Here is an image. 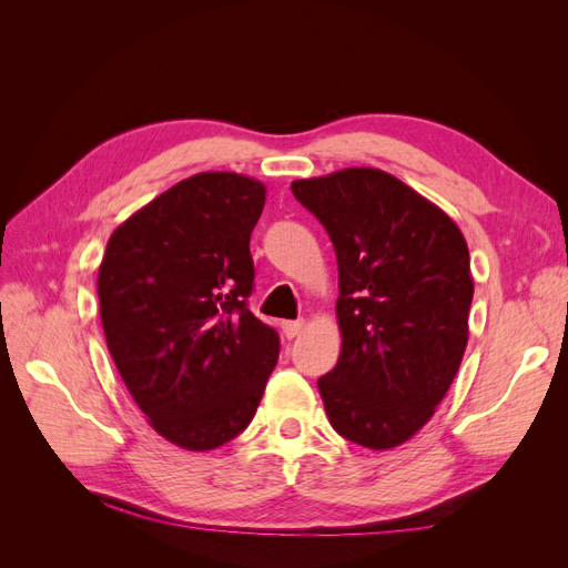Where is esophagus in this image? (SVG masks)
Segmentation results:
<instances>
[{
	"label": "esophagus",
	"instance_id": "1",
	"mask_svg": "<svg viewBox=\"0 0 568 568\" xmlns=\"http://www.w3.org/2000/svg\"><path fill=\"white\" fill-rule=\"evenodd\" d=\"M303 326H305V322H303V320H291V322H282V332H284V336L291 341V338L301 336Z\"/></svg>",
	"mask_w": 568,
	"mask_h": 568
}]
</instances>
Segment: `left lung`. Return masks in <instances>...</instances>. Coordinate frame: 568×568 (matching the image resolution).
I'll return each instance as SVG.
<instances>
[{
    "label": "left lung",
    "instance_id": "8db88e82",
    "mask_svg": "<svg viewBox=\"0 0 568 568\" xmlns=\"http://www.w3.org/2000/svg\"><path fill=\"white\" fill-rule=\"evenodd\" d=\"M338 263L341 355L317 379L334 432L372 450L415 436L459 369L474 282L459 227L384 170L296 180Z\"/></svg>",
    "mask_w": 568,
    "mask_h": 568
}]
</instances>
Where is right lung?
Returning <instances> with one entry per match:
<instances>
[{"mask_svg": "<svg viewBox=\"0 0 568 568\" xmlns=\"http://www.w3.org/2000/svg\"><path fill=\"white\" fill-rule=\"evenodd\" d=\"M265 186L236 173L178 182L120 225L99 267L106 346L149 424L213 450L251 424L280 334L248 311Z\"/></svg>", "mask_w": 568, "mask_h": 568, "instance_id": "1", "label": "right lung"}]
</instances>
